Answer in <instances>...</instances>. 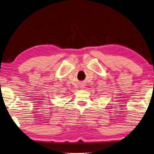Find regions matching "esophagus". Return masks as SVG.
<instances>
[{
  "mask_svg": "<svg viewBox=\"0 0 154 154\" xmlns=\"http://www.w3.org/2000/svg\"><path fill=\"white\" fill-rule=\"evenodd\" d=\"M82 88H84V86H82Z\"/></svg>",
  "mask_w": 154,
  "mask_h": 154,
  "instance_id": "34e87169",
  "label": "esophagus"
}]
</instances>
